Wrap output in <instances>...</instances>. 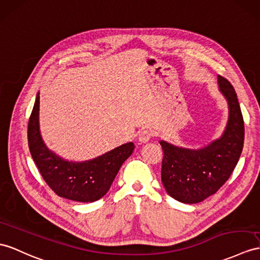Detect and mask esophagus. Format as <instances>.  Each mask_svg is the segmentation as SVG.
<instances>
[{"mask_svg": "<svg viewBox=\"0 0 260 260\" xmlns=\"http://www.w3.org/2000/svg\"><path fill=\"white\" fill-rule=\"evenodd\" d=\"M150 139H151V135H150V132L147 131V130L141 131L140 134H139V136H138V141L140 142L141 144L148 143L150 141Z\"/></svg>", "mask_w": 260, "mask_h": 260, "instance_id": "obj_1", "label": "esophagus"}]
</instances>
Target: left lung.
<instances>
[{
  "label": "left lung",
  "mask_w": 260,
  "mask_h": 260,
  "mask_svg": "<svg viewBox=\"0 0 260 260\" xmlns=\"http://www.w3.org/2000/svg\"><path fill=\"white\" fill-rule=\"evenodd\" d=\"M218 90L229 106L221 135L201 148L159 141L163 150L161 180L167 193L185 204H195L216 193L229 180L242 154L244 119L231 82L217 76Z\"/></svg>",
  "instance_id": "1"
}]
</instances>
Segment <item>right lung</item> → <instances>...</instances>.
<instances>
[{
    "instance_id": "obj_1",
    "label": "right lung",
    "mask_w": 260,
    "mask_h": 260,
    "mask_svg": "<svg viewBox=\"0 0 260 260\" xmlns=\"http://www.w3.org/2000/svg\"><path fill=\"white\" fill-rule=\"evenodd\" d=\"M27 139L31 157L48 186L60 198L81 203H91L105 196L122 163L135 150V144L128 142L81 162L56 154L44 142L41 134L40 92L30 113Z\"/></svg>"
}]
</instances>
